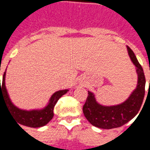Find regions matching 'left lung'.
I'll list each match as a JSON object with an SVG mask.
<instances>
[{
  "label": "left lung",
  "instance_id": "left-lung-1",
  "mask_svg": "<svg viewBox=\"0 0 150 150\" xmlns=\"http://www.w3.org/2000/svg\"><path fill=\"white\" fill-rule=\"evenodd\" d=\"M129 57L137 67L138 75L137 86L129 99L116 106H102L96 101L93 93L88 91V96L83 112L85 117L92 125L104 129L119 128L125 125L138 113L145 96V77L143 68L137 59L135 54L127 46ZM150 87V80H149Z\"/></svg>",
  "mask_w": 150,
  "mask_h": 150
}]
</instances>
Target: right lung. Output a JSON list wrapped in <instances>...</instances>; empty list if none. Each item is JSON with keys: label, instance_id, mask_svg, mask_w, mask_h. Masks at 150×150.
Here are the masks:
<instances>
[{"label": "right lung", "instance_id": "1", "mask_svg": "<svg viewBox=\"0 0 150 150\" xmlns=\"http://www.w3.org/2000/svg\"><path fill=\"white\" fill-rule=\"evenodd\" d=\"M5 71L3 75L1 86L0 83V100L1 98H2L5 100L9 112L13 116L15 120H17V123L21 124L22 125L31 127V128H38V127L46 125L50 120H51L54 116V108L56 103L58 102L59 98L62 97L63 95L68 91V90L56 91L50 98L49 104L44 109L33 111L21 110L18 108L15 107L14 105L12 104L11 100H9L6 88H5Z\"/></svg>", "mask_w": 150, "mask_h": 150}]
</instances>
